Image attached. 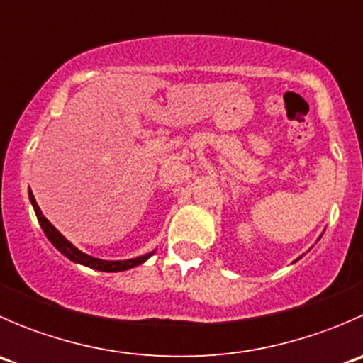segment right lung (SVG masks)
<instances>
[{"label":"right lung","mask_w":363,"mask_h":363,"mask_svg":"<svg viewBox=\"0 0 363 363\" xmlns=\"http://www.w3.org/2000/svg\"><path fill=\"white\" fill-rule=\"evenodd\" d=\"M29 200H31L33 208H35V212H36V218H38V223H40V226H42L43 233L47 235V239L54 244V247H57V250L63 252L67 258L72 259V262L82 263V265L91 267V269L101 270V272H121V270H128V269H133V267L140 265L142 262H145V259L152 255L151 252V255L138 256V258H133V259H124V262H105V259L93 258V256L86 255V252H82V251L77 250V247H73L72 244H69L68 240L65 239V237L61 235V233L57 232L52 225H50L49 219H47L45 216L42 214V211H40L38 203L35 202V196H33L31 191H29Z\"/></svg>","instance_id":"right-lung-1"}]
</instances>
